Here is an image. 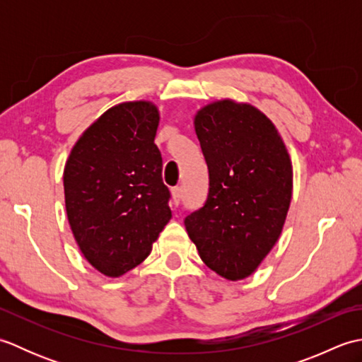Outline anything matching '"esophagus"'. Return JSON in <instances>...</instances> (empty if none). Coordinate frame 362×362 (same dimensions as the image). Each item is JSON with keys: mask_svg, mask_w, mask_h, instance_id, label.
I'll use <instances>...</instances> for the list:
<instances>
[{"mask_svg": "<svg viewBox=\"0 0 362 362\" xmlns=\"http://www.w3.org/2000/svg\"><path fill=\"white\" fill-rule=\"evenodd\" d=\"M182 201V188H173L171 191V202L174 206H179Z\"/></svg>", "mask_w": 362, "mask_h": 362, "instance_id": "34e87169", "label": "esophagus"}]
</instances>
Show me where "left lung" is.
<instances>
[{
    "instance_id": "obj_1",
    "label": "left lung",
    "mask_w": 362,
    "mask_h": 362,
    "mask_svg": "<svg viewBox=\"0 0 362 362\" xmlns=\"http://www.w3.org/2000/svg\"><path fill=\"white\" fill-rule=\"evenodd\" d=\"M194 130L210 189L185 228L199 257L230 281L257 271L279 241L292 197V163L274 122L249 103L204 105Z\"/></svg>"
}]
</instances>
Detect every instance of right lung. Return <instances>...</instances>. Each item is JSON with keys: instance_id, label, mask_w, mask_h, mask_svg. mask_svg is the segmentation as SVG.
<instances>
[{"instance_id": "add662e5", "label": "right lung", "mask_w": 362, "mask_h": 362, "mask_svg": "<svg viewBox=\"0 0 362 362\" xmlns=\"http://www.w3.org/2000/svg\"><path fill=\"white\" fill-rule=\"evenodd\" d=\"M160 113L151 101L110 107L83 130L64 169L65 209L82 255L105 276L149 257L173 218L153 143Z\"/></svg>"}]
</instances>
